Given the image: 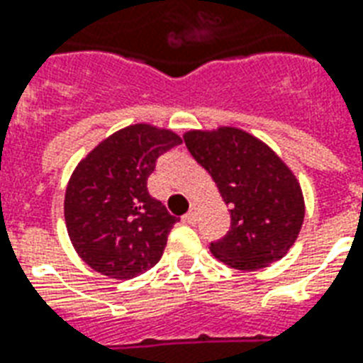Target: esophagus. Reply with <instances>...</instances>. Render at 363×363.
Returning <instances> with one entry per match:
<instances>
[{
	"label": "esophagus",
	"mask_w": 363,
	"mask_h": 363,
	"mask_svg": "<svg viewBox=\"0 0 363 363\" xmlns=\"http://www.w3.org/2000/svg\"><path fill=\"white\" fill-rule=\"evenodd\" d=\"M195 220H197V211H195V206H191V211L187 212L184 216V222L185 223H195Z\"/></svg>",
	"instance_id": "1"
}]
</instances>
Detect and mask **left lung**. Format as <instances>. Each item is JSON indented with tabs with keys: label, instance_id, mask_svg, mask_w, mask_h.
Here are the masks:
<instances>
[{
	"label": "left lung",
	"instance_id": "8db88e82",
	"mask_svg": "<svg viewBox=\"0 0 363 363\" xmlns=\"http://www.w3.org/2000/svg\"><path fill=\"white\" fill-rule=\"evenodd\" d=\"M184 141L230 206V231L211 243L212 255L245 272L281 260L304 222V197L293 170L239 128L189 130Z\"/></svg>",
	"mask_w": 363,
	"mask_h": 363
}]
</instances>
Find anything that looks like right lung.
Returning <instances> with one entry per match:
<instances>
[{
  "label": "right lung",
  "mask_w": 363,
  "mask_h": 363,
  "mask_svg": "<svg viewBox=\"0 0 363 363\" xmlns=\"http://www.w3.org/2000/svg\"><path fill=\"white\" fill-rule=\"evenodd\" d=\"M178 133L151 124L114 132L78 162L65 193V222L72 247L97 274L132 279L159 262L178 222L147 191L162 152Z\"/></svg>",
  "instance_id": "add662e5"
}]
</instances>
